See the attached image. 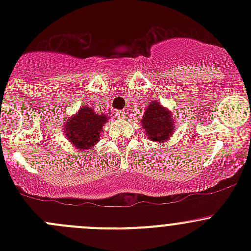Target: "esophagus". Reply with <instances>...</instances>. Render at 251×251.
<instances>
[{
  "instance_id": "1",
  "label": "esophagus",
  "mask_w": 251,
  "mask_h": 251,
  "mask_svg": "<svg viewBox=\"0 0 251 251\" xmlns=\"http://www.w3.org/2000/svg\"><path fill=\"white\" fill-rule=\"evenodd\" d=\"M115 115H116V118L120 119V120H124V119L126 118V113L124 110H116Z\"/></svg>"
}]
</instances>
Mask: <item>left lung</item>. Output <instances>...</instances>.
<instances>
[{"label": "left lung", "instance_id": "1", "mask_svg": "<svg viewBox=\"0 0 251 251\" xmlns=\"http://www.w3.org/2000/svg\"><path fill=\"white\" fill-rule=\"evenodd\" d=\"M174 123L173 113L161 105L159 100L149 103L148 108L144 109L143 118L141 119V125L143 126L149 141L159 143H164L173 136L175 132Z\"/></svg>", "mask_w": 251, "mask_h": 251}]
</instances>
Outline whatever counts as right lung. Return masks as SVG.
Here are the masks:
<instances>
[{
  "instance_id": "1",
  "label": "right lung",
  "mask_w": 251,
  "mask_h": 251,
  "mask_svg": "<svg viewBox=\"0 0 251 251\" xmlns=\"http://www.w3.org/2000/svg\"><path fill=\"white\" fill-rule=\"evenodd\" d=\"M109 118L105 114H97L93 108L83 104L64 123V135L72 146L78 151H90L100 142L102 128Z\"/></svg>"
}]
</instances>
